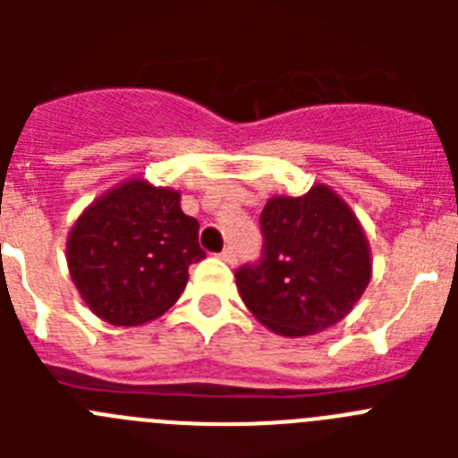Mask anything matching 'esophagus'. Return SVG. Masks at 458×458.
Instances as JSON below:
<instances>
[{"label": "esophagus", "instance_id": "esophagus-1", "mask_svg": "<svg viewBox=\"0 0 458 458\" xmlns=\"http://www.w3.org/2000/svg\"><path fill=\"white\" fill-rule=\"evenodd\" d=\"M220 259L222 261H226V264H236V252H233V248H226V250H222V254H220Z\"/></svg>", "mask_w": 458, "mask_h": 458}]
</instances>
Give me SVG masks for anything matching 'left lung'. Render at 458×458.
Listing matches in <instances>:
<instances>
[{"label":"left lung","mask_w":458,"mask_h":458,"mask_svg":"<svg viewBox=\"0 0 458 458\" xmlns=\"http://www.w3.org/2000/svg\"><path fill=\"white\" fill-rule=\"evenodd\" d=\"M264 259L242 266L236 286L259 323L282 337H305L342 321L371 279L367 233L327 185L302 197H273L261 210Z\"/></svg>","instance_id":"left-lung-1"}]
</instances>
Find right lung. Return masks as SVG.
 I'll return each mask as SVG.
<instances>
[{"label":"right lung","instance_id":"1","mask_svg":"<svg viewBox=\"0 0 458 458\" xmlns=\"http://www.w3.org/2000/svg\"><path fill=\"white\" fill-rule=\"evenodd\" d=\"M206 257L199 222L181 210V192L128 179L93 199L66 241L72 284L84 305L112 326L163 317Z\"/></svg>","mask_w":458,"mask_h":458}]
</instances>
